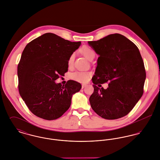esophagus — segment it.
I'll return each instance as SVG.
<instances>
[{
    "label": "esophagus",
    "instance_id": "1",
    "mask_svg": "<svg viewBox=\"0 0 160 160\" xmlns=\"http://www.w3.org/2000/svg\"><path fill=\"white\" fill-rule=\"evenodd\" d=\"M87 87V85H85V84H82V88H85Z\"/></svg>",
    "mask_w": 160,
    "mask_h": 160
}]
</instances>
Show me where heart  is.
<instances>
[{"instance_id":"b5f03b06","label":"heart","mask_w":160,"mask_h":160,"mask_svg":"<svg viewBox=\"0 0 160 160\" xmlns=\"http://www.w3.org/2000/svg\"><path fill=\"white\" fill-rule=\"evenodd\" d=\"M82 53L88 59L89 61H91L94 59L95 56L94 51L89 47H84L82 50ZM75 59V54L72 53L68 59V65L72 66L73 64ZM91 75V73L87 71H75L73 72L71 74V78L78 82L85 83L88 80L89 78Z\"/></svg>"}]
</instances>
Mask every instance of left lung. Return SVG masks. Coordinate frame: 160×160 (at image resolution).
Here are the masks:
<instances>
[{"label": "left lung", "mask_w": 160, "mask_h": 160, "mask_svg": "<svg viewBox=\"0 0 160 160\" xmlns=\"http://www.w3.org/2000/svg\"><path fill=\"white\" fill-rule=\"evenodd\" d=\"M89 45L99 55L92 78L93 93L89 98L92 110L107 120L128 115L143 93L146 72L138 47L120 34L106 36ZM108 82L106 90L97 87Z\"/></svg>", "instance_id": "1"}]
</instances>
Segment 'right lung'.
<instances>
[{
    "mask_svg": "<svg viewBox=\"0 0 160 160\" xmlns=\"http://www.w3.org/2000/svg\"><path fill=\"white\" fill-rule=\"evenodd\" d=\"M81 42H72L53 33L40 36L24 48L18 65V89L29 110L46 120L61 117L71 106L72 95L81 84L54 81L68 71V59Z\"/></svg>",
    "mask_w": 160,
    "mask_h": 160,
    "instance_id": "add662e5",
    "label": "right lung"
}]
</instances>
